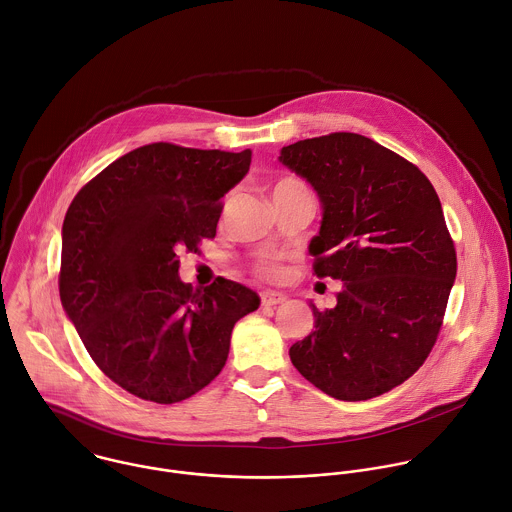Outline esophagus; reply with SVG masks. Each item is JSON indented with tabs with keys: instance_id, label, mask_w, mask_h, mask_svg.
<instances>
[{
	"instance_id": "obj_1",
	"label": "esophagus",
	"mask_w": 512,
	"mask_h": 512,
	"mask_svg": "<svg viewBox=\"0 0 512 512\" xmlns=\"http://www.w3.org/2000/svg\"><path fill=\"white\" fill-rule=\"evenodd\" d=\"M260 298H262V306H278V304L286 302V296L282 292H274V290L262 292Z\"/></svg>"
}]
</instances>
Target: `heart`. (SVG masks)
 <instances>
[{"instance_id": "heart-1", "label": "heart", "mask_w": 512, "mask_h": 512, "mask_svg": "<svg viewBox=\"0 0 512 512\" xmlns=\"http://www.w3.org/2000/svg\"><path fill=\"white\" fill-rule=\"evenodd\" d=\"M292 186H300V182H296V180H292V178H282L280 182H276L272 194L282 192V190L292 188ZM280 272H282L280 266H278L276 262H272V260H266V262H262V264L258 266V274H262V276H266V278H278Z\"/></svg>"}]
</instances>
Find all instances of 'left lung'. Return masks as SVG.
I'll return each mask as SVG.
<instances>
[{
  "label": "left lung",
  "instance_id": "obj_1",
  "mask_svg": "<svg viewBox=\"0 0 512 512\" xmlns=\"http://www.w3.org/2000/svg\"><path fill=\"white\" fill-rule=\"evenodd\" d=\"M322 206L308 252L318 278L342 282L336 306L290 346L296 370L332 398L380 396L430 354L456 278V252L428 178L370 138L336 132L278 158Z\"/></svg>",
  "mask_w": 512,
  "mask_h": 512
}]
</instances>
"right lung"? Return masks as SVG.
Masks as SVG:
<instances>
[{
	"instance_id": "right-lung-1",
	"label": "right lung",
	"mask_w": 512,
	"mask_h": 512,
	"mask_svg": "<svg viewBox=\"0 0 512 512\" xmlns=\"http://www.w3.org/2000/svg\"><path fill=\"white\" fill-rule=\"evenodd\" d=\"M252 152L142 146L102 170L62 228V306L100 370L130 394L174 404L224 368L234 324L260 296L226 278L180 280L178 252L214 238L222 198Z\"/></svg>"
}]
</instances>
